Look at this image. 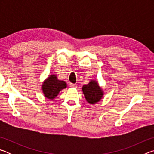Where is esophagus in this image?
<instances>
[{"mask_svg": "<svg viewBox=\"0 0 154 154\" xmlns=\"http://www.w3.org/2000/svg\"><path fill=\"white\" fill-rule=\"evenodd\" d=\"M69 85L71 88H77V84H75V83H70Z\"/></svg>", "mask_w": 154, "mask_h": 154, "instance_id": "34e87169", "label": "esophagus"}]
</instances>
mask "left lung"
I'll return each mask as SVG.
<instances>
[{"mask_svg":"<svg viewBox=\"0 0 154 154\" xmlns=\"http://www.w3.org/2000/svg\"><path fill=\"white\" fill-rule=\"evenodd\" d=\"M82 91L87 102L92 105L99 102L103 96L102 88L94 80H91L88 84L83 85Z\"/></svg>","mask_w":154,"mask_h":154,"instance_id":"left-lung-1","label":"left lung"}]
</instances>
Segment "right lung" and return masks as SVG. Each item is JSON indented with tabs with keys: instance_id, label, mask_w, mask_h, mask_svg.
<instances>
[{
	"instance_id": "right-lung-1",
	"label": "right lung",
	"mask_w": 154,
	"mask_h": 154,
	"mask_svg": "<svg viewBox=\"0 0 154 154\" xmlns=\"http://www.w3.org/2000/svg\"><path fill=\"white\" fill-rule=\"evenodd\" d=\"M66 88V83L64 81L58 80L56 75H49L42 85L44 96L51 100L58 96L60 91Z\"/></svg>"
}]
</instances>
